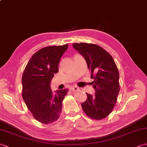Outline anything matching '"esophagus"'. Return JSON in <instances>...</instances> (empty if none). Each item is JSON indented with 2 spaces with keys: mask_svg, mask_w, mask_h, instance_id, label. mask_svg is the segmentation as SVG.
I'll use <instances>...</instances> for the list:
<instances>
[{
  "mask_svg": "<svg viewBox=\"0 0 147 147\" xmlns=\"http://www.w3.org/2000/svg\"><path fill=\"white\" fill-rule=\"evenodd\" d=\"M70 89L71 90H72V91H76V90H78V88L76 86H73L70 87Z\"/></svg>",
  "mask_w": 147,
  "mask_h": 147,
  "instance_id": "obj_1",
  "label": "esophagus"
}]
</instances>
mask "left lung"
Instances as JSON below:
<instances>
[{"label":"left lung","mask_w":147,"mask_h":147,"mask_svg":"<svg viewBox=\"0 0 147 147\" xmlns=\"http://www.w3.org/2000/svg\"><path fill=\"white\" fill-rule=\"evenodd\" d=\"M73 48L85 59L91 72L95 95L86 93L87 99L82 103L85 114L95 119H102L111 113L119 92V74L112 56L97 45L73 43Z\"/></svg>","instance_id":"left-lung-1"}]
</instances>
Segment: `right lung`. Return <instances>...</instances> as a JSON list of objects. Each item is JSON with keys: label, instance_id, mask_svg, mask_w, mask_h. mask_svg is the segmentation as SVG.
I'll list each match as a JSON object with an SVG mask.
<instances>
[{"label": "right lung", "instance_id": "right-lung-1", "mask_svg": "<svg viewBox=\"0 0 147 147\" xmlns=\"http://www.w3.org/2000/svg\"><path fill=\"white\" fill-rule=\"evenodd\" d=\"M68 44L50 46L35 52L28 62L22 76L24 102L36 120L49 124L58 119L61 113L62 100L68 89L51 88L54 74L58 73V65Z\"/></svg>", "mask_w": 147, "mask_h": 147}]
</instances>
